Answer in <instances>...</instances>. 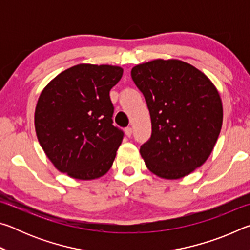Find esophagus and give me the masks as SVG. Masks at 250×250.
<instances>
[{"label": "esophagus", "instance_id": "esophagus-1", "mask_svg": "<svg viewBox=\"0 0 250 250\" xmlns=\"http://www.w3.org/2000/svg\"><path fill=\"white\" fill-rule=\"evenodd\" d=\"M125 134H126V137H131V135H132V132H133V130H132V128H131V126H126V128L125 129Z\"/></svg>", "mask_w": 250, "mask_h": 250}]
</instances>
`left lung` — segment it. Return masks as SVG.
<instances>
[{
	"mask_svg": "<svg viewBox=\"0 0 250 250\" xmlns=\"http://www.w3.org/2000/svg\"><path fill=\"white\" fill-rule=\"evenodd\" d=\"M131 77L151 117V138L140 147L146 167L168 180L200 167L213 151L223 124L222 100L214 84L177 59L137 65Z\"/></svg>",
	"mask_w": 250,
	"mask_h": 250,
	"instance_id": "1",
	"label": "left lung"
}]
</instances>
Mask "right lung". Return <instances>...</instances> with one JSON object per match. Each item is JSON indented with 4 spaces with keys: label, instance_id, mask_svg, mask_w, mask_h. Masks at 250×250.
I'll return each instance as SVG.
<instances>
[{
    "label": "right lung",
    "instance_id": "add662e5",
    "mask_svg": "<svg viewBox=\"0 0 250 250\" xmlns=\"http://www.w3.org/2000/svg\"><path fill=\"white\" fill-rule=\"evenodd\" d=\"M121 67L80 64L50 82L37 101L35 130L47 158L62 173L94 180L111 167L124 131L113 125L109 92Z\"/></svg>",
    "mask_w": 250,
    "mask_h": 250
}]
</instances>
